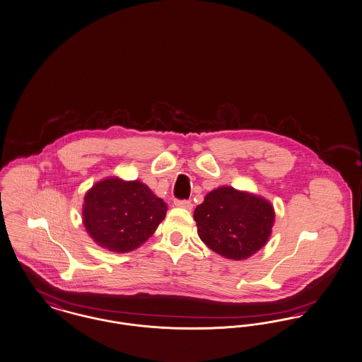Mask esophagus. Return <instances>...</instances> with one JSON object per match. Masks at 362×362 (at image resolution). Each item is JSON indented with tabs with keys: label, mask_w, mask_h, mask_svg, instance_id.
<instances>
[{
	"label": "esophagus",
	"mask_w": 362,
	"mask_h": 362,
	"mask_svg": "<svg viewBox=\"0 0 362 362\" xmlns=\"http://www.w3.org/2000/svg\"><path fill=\"white\" fill-rule=\"evenodd\" d=\"M174 204H175L177 207H181V209H192V207H193V204H192L190 200H175Z\"/></svg>",
	"instance_id": "esophagus-1"
}]
</instances>
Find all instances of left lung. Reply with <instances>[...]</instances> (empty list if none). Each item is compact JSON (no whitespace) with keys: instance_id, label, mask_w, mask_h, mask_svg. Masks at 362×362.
Here are the masks:
<instances>
[{"instance_id":"1","label":"left lung","mask_w":362,"mask_h":362,"mask_svg":"<svg viewBox=\"0 0 362 362\" xmlns=\"http://www.w3.org/2000/svg\"><path fill=\"white\" fill-rule=\"evenodd\" d=\"M200 240L230 260H244L264 247L275 221L272 204L231 187L211 190L194 209Z\"/></svg>"}]
</instances>
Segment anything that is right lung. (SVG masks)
<instances>
[{"mask_svg": "<svg viewBox=\"0 0 362 362\" xmlns=\"http://www.w3.org/2000/svg\"><path fill=\"white\" fill-rule=\"evenodd\" d=\"M166 211L165 202L146 184L109 177L86 193L83 225L99 247L125 253L153 235Z\"/></svg>", "mask_w": 362, "mask_h": 362, "instance_id": "right-lung-1", "label": "right lung"}]
</instances>
